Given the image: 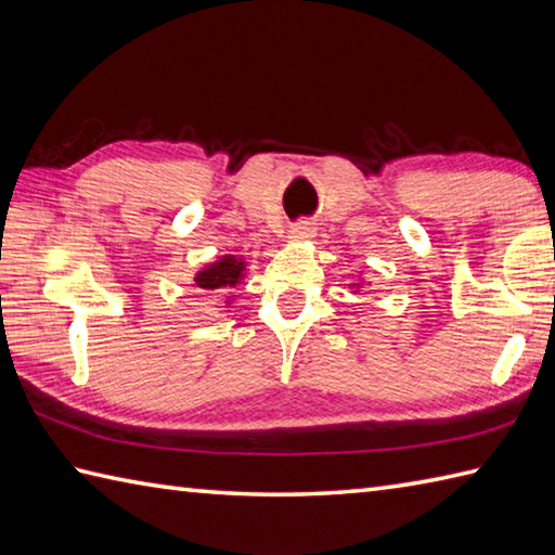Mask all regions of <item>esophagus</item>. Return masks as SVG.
Returning <instances> with one entry per match:
<instances>
[{
	"label": "esophagus",
	"instance_id": "34e87169",
	"mask_svg": "<svg viewBox=\"0 0 555 555\" xmlns=\"http://www.w3.org/2000/svg\"><path fill=\"white\" fill-rule=\"evenodd\" d=\"M291 233L296 235V238H312V235H314V227H312V221H298V223H293Z\"/></svg>",
	"mask_w": 555,
	"mask_h": 555
}]
</instances>
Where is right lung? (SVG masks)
I'll list each match as a JSON object with an SVG mask.
<instances>
[{
	"instance_id": "obj_1",
	"label": "right lung",
	"mask_w": 555,
	"mask_h": 555,
	"mask_svg": "<svg viewBox=\"0 0 555 555\" xmlns=\"http://www.w3.org/2000/svg\"><path fill=\"white\" fill-rule=\"evenodd\" d=\"M243 271H245V262H241L238 257L227 255V257H221L219 262L207 264L203 271H197L195 286L205 288V291L233 288L235 284H241Z\"/></svg>"
}]
</instances>
